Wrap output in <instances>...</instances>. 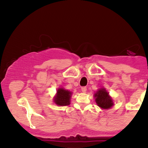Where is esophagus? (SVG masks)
<instances>
[{
    "label": "esophagus",
    "mask_w": 148,
    "mask_h": 148,
    "mask_svg": "<svg viewBox=\"0 0 148 148\" xmlns=\"http://www.w3.org/2000/svg\"><path fill=\"white\" fill-rule=\"evenodd\" d=\"M86 90H87V88H86V87H82V88H81V91H82L83 92H86Z\"/></svg>",
    "instance_id": "esophagus-1"
}]
</instances>
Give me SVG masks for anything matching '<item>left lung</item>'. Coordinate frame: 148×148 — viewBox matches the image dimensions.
I'll return each mask as SVG.
<instances>
[{"label":"left lung","mask_w":148,"mask_h":148,"mask_svg":"<svg viewBox=\"0 0 148 148\" xmlns=\"http://www.w3.org/2000/svg\"><path fill=\"white\" fill-rule=\"evenodd\" d=\"M95 101L98 106L102 109H108L113 106V101L105 88H100L95 93Z\"/></svg>","instance_id":"left-lung-1"}]
</instances>
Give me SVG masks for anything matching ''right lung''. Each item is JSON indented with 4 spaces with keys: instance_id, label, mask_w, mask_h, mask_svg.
<instances>
[{
    "instance_id": "right-lung-1",
    "label": "right lung",
    "mask_w": 148,
    "mask_h": 148,
    "mask_svg": "<svg viewBox=\"0 0 148 148\" xmlns=\"http://www.w3.org/2000/svg\"><path fill=\"white\" fill-rule=\"evenodd\" d=\"M72 92L66 90L64 88H58L56 95L54 97V102L58 106H67L70 104V99Z\"/></svg>"
}]
</instances>
